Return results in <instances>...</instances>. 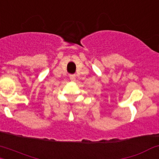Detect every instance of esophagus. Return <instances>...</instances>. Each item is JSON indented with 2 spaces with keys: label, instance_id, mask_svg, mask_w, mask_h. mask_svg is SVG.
Here are the masks:
<instances>
[{
  "label": "esophagus",
  "instance_id": "1",
  "mask_svg": "<svg viewBox=\"0 0 159 159\" xmlns=\"http://www.w3.org/2000/svg\"><path fill=\"white\" fill-rule=\"evenodd\" d=\"M69 78L71 81H75V80H76V76L75 75H70Z\"/></svg>",
  "mask_w": 159,
  "mask_h": 159
}]
</instances>
